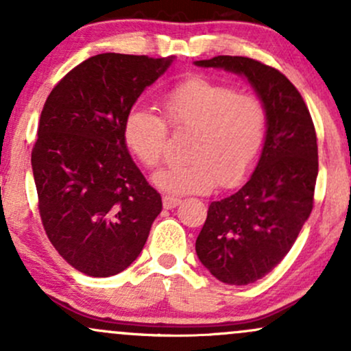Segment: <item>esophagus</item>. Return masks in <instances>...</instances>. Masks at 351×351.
<instances>
[{"mask_svg":"<svg viewBox=\"0 0 351 351\" xmlns=\"http://www.w3.org/2000/svg\"><path fill=\"white\" fill-rule=\"evenodd\" d=\"M180 203H181V199L180 198H175V196H170V195L163 196V206L167 208V209L176 208Z\"/></svg>","mask_w":351,"mask_h":351,"instance_id":"obj_1","label":"esophagus"}]
</instances>
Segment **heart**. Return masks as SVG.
I'll return each mask as SVG.
<instances>
[{"label":"heart","mask_w":351,"mask_h":351,"mask_svg":"<svg viewBox=\"0 0 351 351\" xmlns=\"http://www.w3.org/2000/svg\"><path fill=\"white\" fill-rule=\"evenodd\" d=\"M162 107L173 128L195 134L186 152L191 160L156 171V186L171 195H188L211 191L217 181L234 186L247 178L267 135V110L259 97L221 80L191 77L170 88ZM167 122L138 106L125 115L123 140L145 167L155 168L163 160Z\"/></svg>","instance_id":"b5f03b06"}]
</instances>
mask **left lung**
I'll return each mask as SVG.
<instances>
[{"instance_id": "1", "label": "left lung", "mask_w": 351, "mask_h": 351, "mask_svg": "<svg viewBox=\"0 0 351 351\" xmlns=\"http://www.w3.org/2000/svg\"><path fill=\"white\" fill-rule=\"evenodd\" d=\"M244 75L267 110L256 170L236 193L213 201L196 239L201 264L217 280L247 285L287 256L313 208L317 135L304 99L282 72L241 56L196 60Z\"/></svg>"}]
</instances>
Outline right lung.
Wrapping results in <instances>:
<instances>
[{
  "label": "right lung",
  "instance_id": "right-lung-1",
  "mask_svg": "<svg viewBox=\"0 0 351 351\" xmlns=\"http://www.w3.org/2000/svg\"><path fill=\"white\" fill-rule=\"evenodd\" d=\"M173 59L92 56L44 104L31 155L39 215L56 251L86 276L125 271L162 211V196L128 153L123 122Z\"/></svg>",
  "mask_w": 351,
  "mask_h": 351
}]
</instances>
